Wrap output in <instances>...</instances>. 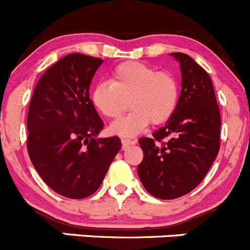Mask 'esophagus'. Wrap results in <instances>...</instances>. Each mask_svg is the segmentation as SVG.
Returning <instances> with one entry per match:
<instances>
[{
  "label": "esophagus",
  "mask_w": 250,
  "mask_h": 250,
  "mask_svg": "<svg viewBox=\"0 0 250 250\" xmlns=\"http://www.w3.org/2000/svg\"><path fill=\"white\" fill-rule=\"evenodd\" d=\"M137 143V140H129V139H122V148L125 150L129 145H134Z\"/></svg>",
  "instance_id": "1"
}]
</instances>
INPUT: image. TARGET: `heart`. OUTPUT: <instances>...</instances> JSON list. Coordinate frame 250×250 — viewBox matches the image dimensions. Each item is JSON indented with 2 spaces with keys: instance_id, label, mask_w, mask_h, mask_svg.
Wrapping results in <instances>:
<instances>
[{
  "instance_id": "1",
  "label": "heart",
  "mask_w": 250,
  "mask_h": 250,
  "mask_svg": "<svg viewBox=\"0 0 250 250\" xmlns=\"http://www.w3.org/2000/svg\"><path fill=\"white\" fill-rule=\"evenodd\" d=\"M179 87L175 77L166 71H155L148 65L125 62L111 71L110 81H99L92 88V103L102 115L116 118L125 110V99L130 111L111 125L110 130L121 137H134L148 122L161 125L169 120L178 104Z\"/></svg>"
}]
</instances>
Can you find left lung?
<instances>
[{"instance_id":"1","label":"left lung","mask_w":250,"mask_h":250,"mask_svg":"<svg viewBox=\"0 0 250 250\" xmlns=\"http://www.w3.org/2000/svg\"><path fill=\"white\" fill-rule=\"evenodd\" d=\"M170 55L180 64L178 104L165 127L152 138L139 139L144 158L138 175L146 191L161 200L192 191L210 169L220 146V111L210 77L188 54ZM162 139L167 143L160 146Z\"/></svg>"}]
</instances>
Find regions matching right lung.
Listing matches in <instances>:
<instances>
[{
	"mask_svg": "<svg viewBox=\"0 0 250 250\" xmlns=\"http://www.w3.org/2000/svg\"><path fill=\"white\" fill-rule=\"evenodd\" d=\"M99 58L65 55L40 78L27 113V152L44 183L59 195L81 200L102 185L121 150L118 137L99 138L104 123L89 87Z\"/></svg>",
	"mask_w": 250,
	"mask_h": 250,
	"instance_id": "obj_1",
	"label": "right lung"
}]
</instances>
